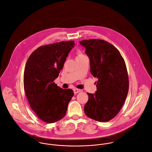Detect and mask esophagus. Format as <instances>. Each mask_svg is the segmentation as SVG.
<instances>
[{
	"instance_id": "obj_1",
	"label": "esophagus",
	"mask_w": 152,
	"mask_h": 152,
	"mask_svg": "<svg viewBox=\"0 0 152 152\" xmlns=\"http://www.w3.org/2000/svg\"><path fill=\"white\" fill-rule=\"evenodd\" d=\"M73 91H74V93H75V94H76V93H79V92H81L82 90L78 89H75L73 90Z\"/></svg>"
}]
</instances>
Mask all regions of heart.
I'll use <instances>...</instances> for the list:
<instances>
[{"label":"heart","instance_id":"heart-1","mask_svg":"<svg viewBox=\"0 0 152 152\" xmlns=\"http://www.w3.org/2000/svg\"><path fill=\"white\" fill-rule=\"evenodd\" d=\"M86 56L85 55H84L82 52H79V53H78V54H77V58H79V57H83V56Z\"/></svg>","mask_w":152,"mask_h":152}]
</instances>
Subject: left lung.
Here are the masks:
<instances>
[{
	"label": "left lung",
	"instance_id": "obj_1",
	"mask_svg": "<svg viewBox=\"0 0 152 152\" xmlns=\"http://www.w3.org/2000/svg\"><path fill=\"white\" fill-rule=\"evenodd\" d=\"M90 59L91 72L97 77V91L87 93L89 100L84 110L96 121L112 120L119 112L129 91V77L125 61L119 51L110 43L100 39L82 40Z\"/></svg>",
	"mask_w": 152,
	"mask_h": 152
}]
</instances>
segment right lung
Wrapping results in <instances>:
<instances>
[{
  "label": "right lung",
  "instance_id": "right-lung-1",
  "mask_svg": "<svg viewBox=\"0 0 152 152\" xmlns=\"http://www.w3.org/2000/svg\"><path fill=\"white\" fill-rule=\"evenodd\" d=\"M74 45L71 40L41 46L26 63L23 84L28 100L37 116L48 123L65 116L74 95L72 89H63L53 82Z\"/></svg>",
  "mask_w": 152,
  "mask_h": 152
}]
</instances>
